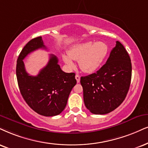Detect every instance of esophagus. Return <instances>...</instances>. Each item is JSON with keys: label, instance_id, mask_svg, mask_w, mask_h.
I'll use <instances>...</instances> for the list:
<instances>
[{"label": "esophagus", "instance_id": "34e87169", "mask_svg": "<svg viewBox=\"0 0 148 148\" xmlns=\"http://www.w3.org/2000/svg\"><path fill=\"white\" fill-rule=\"evenodd\" d=\"M75 79H76V80H77V82L79 83V81H80V76L79 75H76Z\"/></svg>", "mask_w": 148, "mask_h": 148}]
</instances>
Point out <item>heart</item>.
Listing matches in <instances>:
<instances>
[{
    "instance_id": "b5f03b06",
    "label": "heart",
    "mask_w": 148,
    "mask_h": 148,
    "mask_svg": "<svg viewBox=\"0 0 148 148\" xmlns=\"http://www.w3.org/2000/svg\"><path fill=\"white\" fill-rule=\"evenodd\" d=\"M108 53V47L104 42H86L71 47L68 56H63L64 62L69 67H73V60H78L79 68L85 73L94 72L99 69Z\"/></svg>"
}]
</instances>
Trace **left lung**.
<instances>
[{
  "instance_id": "8db88e82",
  "label": "left lung",
  "mask_w": 148,
  "mask_h": 148,
  "mask_svg": "<svg viewBox=\"0 0 148 148\" xmlns=\"http://www.w3.org/2000/svg\"><path fill=\"white\" fill-rule=\"evenodd\" d=\"M131 77L130 58L123 45L116 41L106 63L95 73L81 77L86 107L95 114L112 112L125 99Z\"/></svg>"
}]
</instances>
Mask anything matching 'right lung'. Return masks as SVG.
<instances>
[{
  "label": "right lung",
  "instance_id": "add662e5",
  "mask_svg": "<svg viewBox=\"0 0 148 148\" xmlns=\"http://www.w3.org/2000/svg\"><path fill=\"white\" fill-rule=\"evenodd\" d=\"M39 49H47L41 36L31 40L21 51L16 64L18 84L23 99L32 110L45 116H56L66 106L71 91L77 83L75 74L64 72L58 58L51 54L46 66L36 76L30 75L23 60Z\"/></svg>",
  "mask_w": 148,
  "mask_h": 148
}]
</instances>
